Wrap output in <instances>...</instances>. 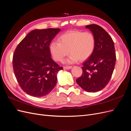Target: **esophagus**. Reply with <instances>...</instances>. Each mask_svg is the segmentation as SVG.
Masks as SVG:
<instances>
[{
	"instance_id": "esophagus-1",
	"label": "esophagus",
	"mask_w": 131,
	"mask_h": 131,
	"mask_svg": "<svg viewBox=\"0 0 131 131\" xmlns=\"http://www.w3.org/2000/svg\"><path fill=\"white\" fill-rule=\"evenodd\" d=\"M72 68V66H67V67H64V69H67V70H68V69H71Z\"/></svg>"
}]
</instances>
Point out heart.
I'll list each match as a JSON object with an SVG mask.
<instances>
[{
	"label": "heart",
	"mask_w": 131,
	"mask_h": 131,
	"mask_svg": "<svg viewBox=\"0 0 131 131\" xmlns=\"http://www.w3.org/2000/svg\"><path fill=\"white\" fill-rule=\"evenodd\" d=\"M58 42L50 43V53L55 61L62 62L69 52L71 54L67 61L68 63L88 59L92 54L95 46L94 37L89 31H67L58 38Z\"/></svg>",
	"instance_id": "obj_1"
}]
</instances>
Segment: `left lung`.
I'll return each mask as SVG.
<instances>
[{"label": "left lung", "instance_id": "obj_1", "mask_svg": "<svg viewBox=\"0 0 131 131\" xmlns=\"http://www.w3.org/2000/svg\"><path fill=\"white\" fill-rule=\"evenodd\" d=\"M94 37L91 56L83 63L82 74L76 81L87 92H96L104 89L112 78L116 62L114 43L110 35L97 25L86 26Z\"/></svg>", "mask_w": 131, "mask_h": 131}]
</instances>
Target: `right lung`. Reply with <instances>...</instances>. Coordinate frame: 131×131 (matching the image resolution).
I'll list each match as a JSON object with an SVG mask.
<instances>
[{"label": "right lung", "instance_id": "1", "mask_svg": "<svg viewBox=\"0 0 131 131\" xmlns=\"http://www.w3.org/2000/svg\"><path fill=\"white\" fill-rule=\"evenodd\" d=\"M59 28L34 29L19 43L13 56L15 75L21 88L30 96L48 94L57 84L63 68L51 58L50 44Z\"/></svg>", "mask_w": 131, "mask_h": 131}]
</instances>
